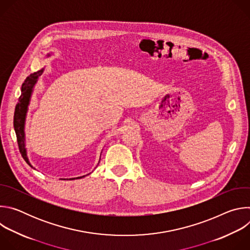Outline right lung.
Segmentation results:
<instances>
[{
  "instance_id": "obj_1",
  "label": "right lung",
  "mask_w": 250,
  "mask_h": 250,
  "mask_svg": "<svg viewBox=\"0 0 250 250\" xmlns=\"http://www.w3.org/2000/svg\"><path fill=\"white\" fill-rule=\"evenodd\" d=\"M42 72H43V70H40V71H38V72H34L26 77V79L24 80V82L21 85V96L19 98V102L16 105L15 115H14V127H15V131L17 134L19 149H20V152H21L22 158L25 160V162L30 167H32V166L30 165V163L27 159L25 146H24V131H23L24 121H25L27 104L29 103L32 88H33L34 84L37 83L39 77L42 74ZM79 178H82V177H77L76 179H79ZM74 179L75 178H72V179H69V180H74Z\"/></svg>"
}]
</instances>
